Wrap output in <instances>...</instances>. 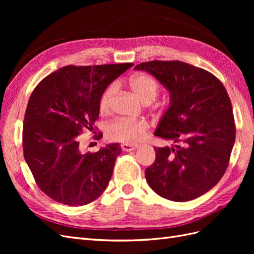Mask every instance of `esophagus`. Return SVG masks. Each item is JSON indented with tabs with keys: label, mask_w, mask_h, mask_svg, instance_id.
I'll return each instance as SVG.
<instances>
[{
	"label": "esophagus",
	"mask_w": 254,
	"mask_h": 254,
	"mask_svg": "<svg viewBox=\"0 0 254 254\" xmlns=\"http://www.w3.org/2000/svg\"><path fill=\"white\" fill-rule=\"evenodd\" d=\"M122 148H123V150H125V151H132V150H135V149L139 148V145H132V144L124 143V144H122Z\"/></svg>",
	"instance_id": "esophagus-1"
}]
</instances>
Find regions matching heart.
Returning <instances> with one entry per match:
<instances>
[{"label": "heart", "instance_id": "b5f03b06", "mask_svg": "<svg viewBox=\"0 0 254 254\" xmlns=\"http://www.w3.org/2000/svg\"><path fill=\"white\" fill-rule=\"evenodd\" d=\"M129 87L136 98L144 105H149L155 101L159 93L158 82L151 76L145 74L135 75L132 78H130ZM115 89H117L115 84H110L103 92L98 104L99 110L102 112H107L109 110ZM148 128V123L144 120L118 119L107 126V134L112 140L132 144L139 142L144 134L147 132Z\"/></svg>", "mask_w": 254, "mask_h": 254}]
</instances>
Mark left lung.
I'll use <instances>...</instances> for the list:
<instances>
[{
	"mask_svg": "<svg viewBox=\"0 0 254 254\" xmlns=\"http://www.w3.org/2000/svg\"><path fill=\"white\" fill-rule=\"evenodd\" d=\"M134 70L152 75L170 93L156 136L173 141L155 148L146 168L148 186L161 197L190 201L213 189L224 176L235 142L232 105L218 78L182 61L153 60Z\"/></svg>",
	"mask_w": 254,
	"mask_h": 254,
	"instance_id": "left-lung-1",
	"label": "left lung"
}]
</instances>
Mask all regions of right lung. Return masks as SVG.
I'll use <instances>...</instances> for the list:
<instances>
[{
    "label": "right lung",
    "instance_id": "obj_1",
    "mask_svg": "<svg viewBox=\"0 0 254 254\" xmlns=\"http://www.w3.org/2000/svg\"><path fill=\"white\" fill-rule=\"evenodd\" d=\"M133 64L66 65L34 90L23 125V152L38 186L54 200L84 205L101 196L112 177L119 143L82 152L78 135L93 131L99 98Z\"/></svg>",
    "mask_w": 254,
    "mask_h": 254
}]
</instances>
